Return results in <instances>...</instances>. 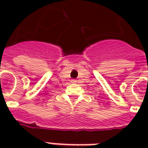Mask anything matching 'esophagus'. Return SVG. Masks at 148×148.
I'll use <instances>...</instances> for the list:
<instances>
[{
	"label": "esophagus",
	"instance_id": "esophagus-1",
	"mask_svg": "<svg viewBox=\"0 0 148 148\" xmlns=\"http://www.w3.org/2000/svg\"><path fill=\"white\" fill-rule=\"evenodd\" d=\"M76 82H77V81L74 80V79H72V80H71V82H72V83H76Z\"/></svg>",
	"mask_w": 148,
	"mask_h": 148
}]
</instances>
